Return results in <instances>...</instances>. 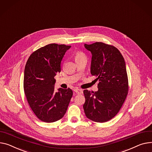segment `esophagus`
<instances>
[{"label":"esophagus","instance_id":"1","mask_svg":"<svg viewBox=\"0 0 152 152\" xmlns=\"http://www.w3.org/2000/svg\"><path fill=\"white\" fill-rule=\"evenodd\" d=\"M75 92L77 94H83V90H80V89H79V88H75L74 90Z\"/></svg>","mask_w":152,"mask_h":152}]
</instances>
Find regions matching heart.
I'll list each match as a JSON object with an SVG mask.
<instances>
[{"label":"heart","instance_id":"1","mask_svg":"<svg viewBox=\"0 0 152 152\" xmlns=\"http://www.w3.org/2000/svg\"><path fill=\"white\" fill-rule=\"evenodd\" d=\"M86 56L85 54L83 53V52H80V51H77L76 52V54H75V60H78L80 58H85Z\"/></svg>","mask_w":152,"mask_h":152}]
</instances>
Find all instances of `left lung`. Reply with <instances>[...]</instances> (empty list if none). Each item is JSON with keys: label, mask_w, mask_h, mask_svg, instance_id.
<instances>
[{"label": "left lung", "mask_w": 152, "mask_h": 152, "mask_svg": "<svg viewBox=\"0 0 152 152\" xmlns=\"http://www.w3.org/2000/svg\"><path fill=\"white\" fill-rule=\"evenodd\" d=\"M92 54L90 73L99 80L98 90H84L86 117L95 122L112 119L122 106L128 90L125 60L114 46L102 42L84 45Z\"/></svg>", "instance_id": "1"}]
</instances>
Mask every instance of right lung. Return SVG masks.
Masks as SVG:
<instances>
[{
    "label": "right lung",
    "instance_id": "obj_1",
    "mask_svg": "<svg viewBox=\"0 0 152 152\" xmlns=\"http://www.w3.org/2000/svg\"><path fill=\"white\" fill-rule=\"evenodd\" d=\"M71 46L55 43L35 50L28 58L24 69V90L28 103L43 122L52 123L65 114L73 91L69 88L55 90V76Z\"/></svg>",
    "mask_w": 152,
    "mask_h": 152
}]
</instances>
